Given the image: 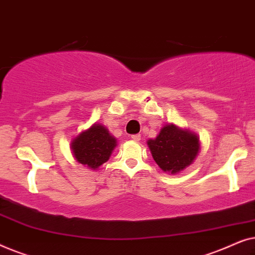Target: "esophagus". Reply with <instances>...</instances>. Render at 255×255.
Returning a JSON list of instances; mask_svg holds the SVG:
<instances>
[{
    "label": "esophagus",
    "mask_w": 255,
    "mask_h": 255,
    "mask_svg": "<svg viewBox=\"0 0 255 255\" xmlns=\"http://www.w3.org/2000/svg\"><path fill=\"white\" fill-rule=\"evenodd\" d=\"M131 138L133 139L134 141H139V140H140V139H141V135L139 134V133H137V134H132Z\"/></svg>",
    "instance_id": "34e87169"
}]
</instances>
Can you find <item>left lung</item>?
<instances>
[{
    "label": "left lung",
    "instance_id": "1",
    "mask_svg": "<svg viewBox=\"0 0 255 255\" xmlns=\"http://www.w3.org/2000/svg\"><path fill=\"white\" fill-rule=\"evenodd\" d=\"M147 145L160 168L172 174L191 165L200 151L197 135L173 124L163 127L155 139H149Z\"/></svg>",
    "mask_w": 255,
    "mask_h": 255
}]
</instances>
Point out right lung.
<instances>
[{
  "mask_svg": "<svg viewBox=\"0 0 255 255\" xmlns=\"http://www.w3.org/2000/svg\"><path fill=\"white\" fill-rule=\"evenodd\" d=\"M116 145V138L109 133L107 128L94 124L73 139L72 151L76 161L96 169L109 160Z\"/></svg>",
  "mask_w": 255,
  "mask_h": 255,
  "instance_id": "1",
  "label": "right lung"
}]
</instances>
